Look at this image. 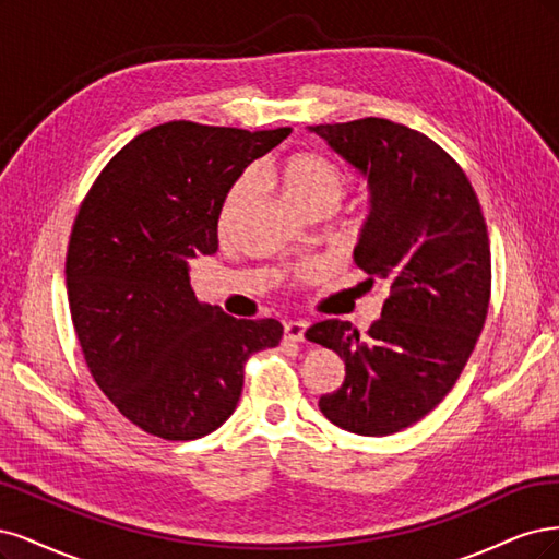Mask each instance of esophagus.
<instances>
[{
    "mask_svg": "<svg viewBox=\"0 0 559 559\" xmlns=\"http://www.w3.org/2000/svg\"><path fill=\"white\" fill-rule=\"evenodd\" d=\"M309 330V322L306 320H290L283 325L285 341H304V334Z\"/></svg>",
    "mask_w": 559,
    "mask_h": 559,
    "instance_id": "esophagus-1",
    "label": "esophagus"
}]
</instances>
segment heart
<instances>
[{"mask_svg": "<svg viewBox=\"0 0 559 559\" xmlns=\"http://www.w3.org/2000/svg\"><path fill=\"white\" fill-rule=\"evenodd\" d=\"M278 181L283 197L299 213L318 206L334 209L348 188L346 171L338 169L334 162L313 153H295L283 159V165L278 167ZM250 186H253V174L250 171L243 174L239 181L231 186L221 215L223 225L229 221V215L239 206Z\"/></svg>", "mask_w": 559, "mask_h": 559, "instance_id": "obj_1", "label": "heart"}]
</instances>
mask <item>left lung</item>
<instances>
[{"instance_id": "8db88e82", "label": "left lung", "mask_w": 559, "mask_h": 559, "mask_svg": "<svg viewBox=\"0 0 559 559\" xmlns=\"http://www.w3.org/2000/svg\"><path fill=\"white\" fill-rule=\"evenodd\" d=\"M309 130L367 178L355 264L390 287L365 338L348 320L306 330L346 365L344 385L318 406L353 435H394L445 397L476 346L490 304L488 227L469 178L425 134L383 118Z\"/></svg>"}]
</instances>
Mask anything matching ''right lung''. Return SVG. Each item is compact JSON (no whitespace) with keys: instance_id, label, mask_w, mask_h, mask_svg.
<instances>
[{"instance_id":"right-lung-1","label":"right lung","mask_w":559,"mask_h":559,"mask_svg":"<svg viewBox=\"0 0 559 559\" xmlns=\"http://www.w3.org/2000/svg\"><path fill=\"white\" fill-rule=\"evenodd\" d=\"M290 128L246 132L165 122L104 167L67 250V299L85 365L124 418L167 441L218 429L239 404L246 359L278 346L274 318L202 304L190 260L218 250L225 197Z\"/></svg>"}]
</instances>
